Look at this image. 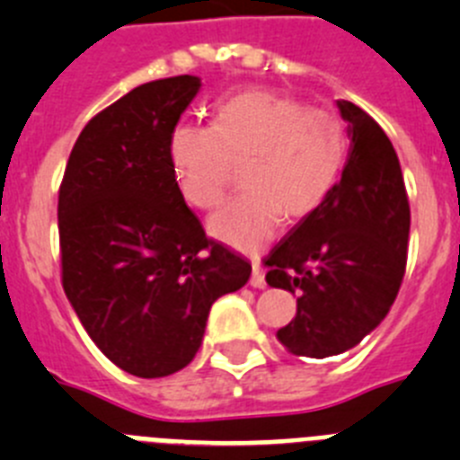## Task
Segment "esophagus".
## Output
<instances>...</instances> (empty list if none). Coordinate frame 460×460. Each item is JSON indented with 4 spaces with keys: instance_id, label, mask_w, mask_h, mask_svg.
Masks as SVG:
<instances>
[{
    "instance_id": "esophagus-1",
    "label": "esophagus",
    "mask_w": 460,
    "mask_h": 460,
    "mask_svg": "<svg viewBox=\"0 0 460 460\" xmlns=\"http://www.w3.org/2000/svg\"><path fill=\"white\" fill-rule=\"evenodd\" d=\"M250 284L254 288H263L266 287V277H263V270H261V266H259V259H252V279H250Z\"/></svg>"
}]
</instances>
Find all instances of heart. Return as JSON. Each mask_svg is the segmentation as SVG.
Wrapping results in <instances>:
<instances>
[{"label": "heart", "instance_id": "heart-1", "mask_svg": "<svg viewBox=\"0 0 460 460\" xmlns=\"http://www.w3.org/2000/svg\"><path fill=\"white\" fill-rule=\"evenodd\" d=\"M346 123L330 110L270 91H245L220 102L210 126L181 123L169 139L183 199L213 210L240 164V192L210 217V234L254 250L281 217L300 220L325 204L349 160Z\"/></svg>", "mask_w": 460, "mask_h": 460}]
</instances>
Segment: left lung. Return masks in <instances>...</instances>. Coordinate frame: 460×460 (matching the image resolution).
Here are the masks:
<instances>
[{"label":"left lung","instance_id":"1","mask_svg":"<svg viewBox=\"0 0 460 460\" xmlns=\"http://www.w3.org/2000/svg\"><path fill=\"white\" fill-rule=\"evenodd\" d=\"M337 105L350 137L341 179L263 259L268 284L297 296L277 339L305 358L358 346L390 312L408 259L411 204L394 146L362 107Z\"/></svg>","mask_w":460,"mask_h":460}]
</instances>
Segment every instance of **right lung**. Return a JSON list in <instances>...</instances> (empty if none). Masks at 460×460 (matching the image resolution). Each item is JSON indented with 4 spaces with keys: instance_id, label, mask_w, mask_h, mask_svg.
I'll use <instances>...</instances> for the list:
<instances>
[{
    "instance_id": "add662e5",
    "label": "right lung",
    "mask_w": 460,
    "mask_h": 460,
    "mask_svg": "<svg viewBox=\"0 0 460 460\" xmlns=\"http://www.w3.org/2000/svg\"><path fill=\"white\" fill-rule=\"evenodd\" d=\"M201 82L153 80L91 119L59 185L61 284L107 359L139 378L192 362L210 305L250 261L208 238L188 208L169 139Z\"/></svg>"
}]
</instances>
